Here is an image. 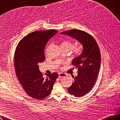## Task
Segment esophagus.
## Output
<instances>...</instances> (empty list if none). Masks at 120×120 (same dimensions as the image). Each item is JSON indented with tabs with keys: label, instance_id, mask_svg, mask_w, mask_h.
<instances>
[{
	"label": "esophagus",
	"instance_id": "obj_1",
	"mask_svg": "<svg viewBox=\"0 0 120 120\" xmlns=\"http://www.w3.org/2000/svg\"><path fill=\"white\" fill-rule=\"evenodd\" d=\"M66 76V74L64 73H59V77L60 78L62 77H65Z\"/></svg>",
	"mask_w": 120,
	"mask_h": 120
}]
</instances>
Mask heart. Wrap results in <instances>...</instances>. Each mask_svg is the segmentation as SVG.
Segmentation results:
<instances>
[{
  "instance_id": "heart-1",
  "label": "heart",
  "mask_w": 120,
  "mask_h": 120,
  "mask_svg": "<svg viewBox=\"0 0 120 120\" xmlns=\"http://www.w3.org/2000/svg\"><path fill=\"white\" fill-rule=\"evenodd\" d=\"M74 44L72 41L69 40H65L62 42L60 44V48H64L68 49L69 51L73 47ZM80 51V48L79 47H75L74 49V52L76 54H79Z\"/></svg>"
}]
</instances>
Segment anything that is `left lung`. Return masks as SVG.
I'll return each mask as SVG.
<instances>
[{
    "mask_svg": "<svg viewBox=\"0 0 120 120\" xmlns=\"http://www.w3.org/2000/svg\"><path fill=\"white\" fill-rule=\"evenodd\" d=\"M60 34L73 38L82 46L81 54L72 62L78 68V75L73 77L72 84L68 89L70 94L82 97L92 90L97 80L101 64L99 47L94 38L85 31L71 30Z\"/></svg>",
    "mask_w": 120,
    "mask_h": 120,
    "instance_id": "1",
    "label": "left lung"
}]
</instances>
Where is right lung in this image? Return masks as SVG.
Masks as SVG:
<instances>
[{"label": "right lung", "mask_w": 120, "mask_h": 120, "mask_svg": "<svg viewBox=\"0 0 120 120\" xmlns=\"http://www.w3.org/2000/svg\"><path fill=\"white\" fill-rule=\"evenodd\" d=\"M57 32L53 30L32 32L24 37L16 48L14 65L17 76L26 93L36 99L48 96L59 76L52 73L46 74L45 77L38 65L44 61L45 46Z\"/></svg>", "instance_id": "obj_1"}]
</instances>
